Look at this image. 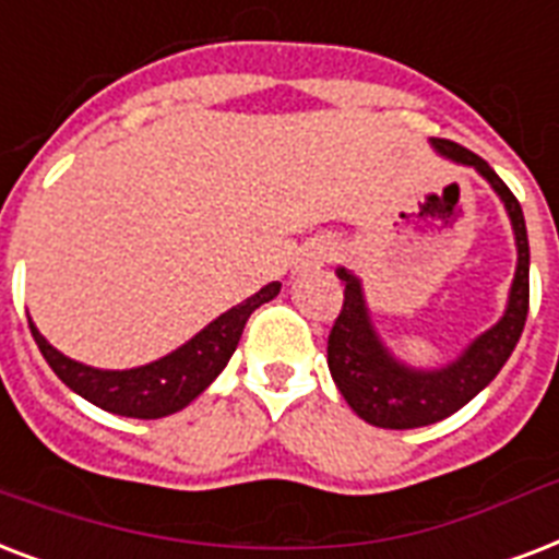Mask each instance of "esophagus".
Here are the masks:
<instances>
[{
	"mask_svg": "<svg viewBox=\"0 0 559 559\" xmlns=\"http://www.w3.org/2000/svg\"><path fill=\"white\" fill-rule=\"evenodd\" d=\"M331 258H333L331 243H310L305 252H301V258H298V266H301V270H319V266H324Z\"/></svg>",
	"mask_w": 559,
	"mask_h": 559,
	"instance_id": "obj_1",
	"label": "esophagus"
}]
</instances>
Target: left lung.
Instances as JSON below:
<instances>
[{"instance_id":"left-lung-1","label":"left lung","mask_w":559,"mask_h":559,"mask_svg":"<svg viewBox=\"0 0 559 559\" xmlns=\"http://www.w3.org/2000/svg\"><path fill=\"white\" fill-rule=\"evenodd\" d=\"M432 144L447 159L476 168L499 193L511 217L513 237H516V275H513L508 310L502 319L478 340L469 342L455 362L424 371V368H412L391 357V350L373 331L359 278L345 266L336 270L345 284V301L328 336V368L342 397L348 400V406L366 424L380 426V429H417V426L438 424L452 412H459L461 406H467L469 400L502 371L528 319L531 252L520 200L481 156L447 139H432Z\"/></svg>"}]
</instances>
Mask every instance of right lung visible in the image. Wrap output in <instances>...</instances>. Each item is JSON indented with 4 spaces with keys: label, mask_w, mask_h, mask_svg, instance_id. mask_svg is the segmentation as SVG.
Returning <instances> with one entry per match:
<instances>
[{
    "label": "right lung",
    "mask_w": 559,
    "mask_h": 559,
    "mask_svg": "<svg viewBox=\"0 0 559 559\" xmlns=\"http://www.w3.org/2000/svg\"><path fill=\"white\" fill-rule=\"evenodd\" d=\"M278 293L281 284L272 281L261 293H254L252 298H246L217 316L209 328H202L193 340H188L174 354L147 362V366L127 368V371H100V368L74 362L57 348H51L31 319L28 324L39 354L74 394H81L83 400H90L112 415L156 420V417L174 415L179 408H186L193 397H200L202 391L217 380V373L226 368L235 354L249 316L261 305L272 301Z\"/></svg>",
    "instance_id": "1"
}]
</instances>
